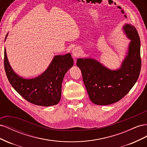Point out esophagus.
I'll return each instance as SVG.
<instances>
[{
	"mask_svg": "<svg viewBox=\"0 0 147 147\" xmlns=\"http://www.w3.org/2000/svg\"><path fill=\"white\" fill-rule=\"evenodd\" d=\"M80 50L78 48H75L72 51V56L74 57H78L80 55Z\"/></svg>",
	"mask_w": 147,
	"mask_h": 147,
	"instance_id": "obj_1",
	"label": "esophagus"
}]
</instances>
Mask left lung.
<instances>
[{"mask_svg": "<svg viewBox=\"0 0 147 147\" xmlns=\"http://www.w3.org/2000/svg\"><path fill=\"white\" fill-rule=\"evenodd\" d=\"M123 29L131 42L121 68L111 70L94 59H77V65L82 71L88 94L95 104L105 105L119 101L129 92L139 78L141 69L139 35L131 24H126Z\"/></svg>", "mask_w": 147, "mask_h": 147, "instance_id": "left-lung-1", "label": "left lung"}]
</instances>
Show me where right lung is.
Segmentation results:
<instances>
[{
    "label": "right lung",
    "instance_id": "1",
    "mask_svg": "<svg viewBox=\"0 0 147 147\" xmlns=\"http://www.w3.org/2000/svg\"><path fill=\"white\" fill-rule=\"evenodd\" d=\"M73 64L70 53L55 56L45 72L37 78L27 80L13 72L4 50V68L8 81L25 100L37 105L48 107L59 103L63 78Z\"/></svg>",
    "mask_w": 147,
    "mask_h": 147
}]
</instances>
